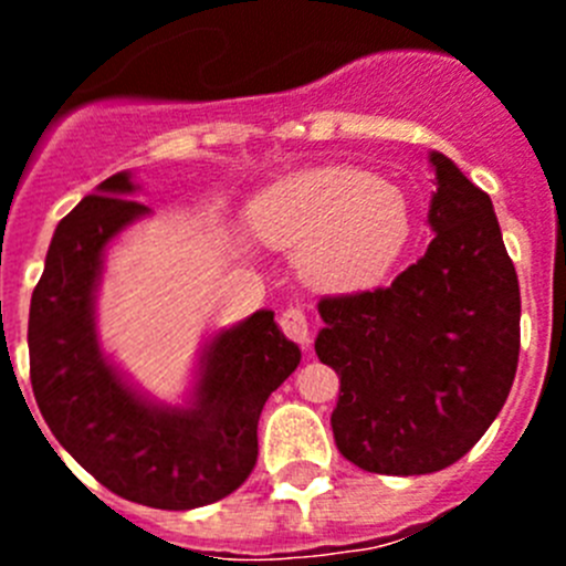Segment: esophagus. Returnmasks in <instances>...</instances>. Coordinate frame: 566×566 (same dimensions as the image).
Wrapping results in <instances>:
<instances>
[{"instance_id": "esophagus-1", "label": "esophagus", "mask_w": 566, "mask_h": 566, "mask_svg": "<svg viewBox=\"0 0 566 566\" xmlns=\"http://www.w3.org/2000/svg\"><path fill=\"white\" fill-rule=\"evenodd\" d=\"M280 328H283V334H286L289 339H294V343L300 345H308L312 343V332H308V317L303 308H286L283 312V317H280Z\"/></svg>"}]
</instances>
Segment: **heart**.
I'll list each match as a JSON object with an SVG mask.
<instances>
[{"instance_id":"heart-1","label":"heart","mask_w":566,"mask_h":566,"mask_svg":"<svg viewBox=\"0 0 566 566\" xmlns=\"http://www.w3.org/2000/svg\"><path fill=\"white\" fill-rule=\"evenodd\" d=\"M249 232L272 249H297L300 277L326 294L382 283L413 234L402 187L345 164H323L260 189L247 207Z\"/></svg>"}]
</instances>
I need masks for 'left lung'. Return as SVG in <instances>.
<instances>
[{"mask_svg":"<svg viewBox=\"0 0 566 566\" xmlns=\"http://www.w3.org/2000/svg\"><path fill=\"white\" fill-rule=\"evenodd\" d=\"M424 258L388 289L319 300V363L339 374V453L385 476H422L464 453L499 417L518 365V277L490 195L442 153Z\"/></svg>","mask_w":566,"mask_h":566,"instance_id":"left-lung-1","label":"left lung"}]
</instances>
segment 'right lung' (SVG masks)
Wrapping results in <instances>:
<instances>
[{
  "label": "right lung",
  "mask_w": 566,
  "mask_h": 566,
  "mask_svg": "<svg viewBox=\"0 0 566 566\" xmlns=\"http://www.w3.org/2000/svg\"><path fill=\"white\" fill-rule=\"evenodd\" d=\"M133 172L109 175L59 221L30 297V385L64 451L107 490L161 510H192L229 496L258 462V419L300 365V348L274 312L207 339L184 402L135 388L98 337L104 258L124 229L153 209L129 201Z\"/></svg>",
  "instance_id": "add662e5"
}]
</instances>
